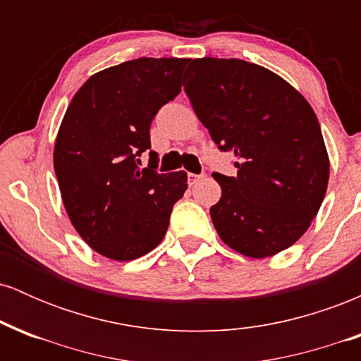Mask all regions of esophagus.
<instances>
[{
	"label": "esophagus",
	"mask_w": 361,
	"mask_h": 361,
	"mask_svg": "<svg viewBox=\"0 0 361 361\" xmlns=\"http://www.w3.org/2000/svg\"><path fill=\"white\" fill-rule=\"evenodd\" d=\"M204 176H205L204 173H202V175H193V173H188V183L190 185H195L198 180H202V178H204Z\"/></svg>",
	"instance_id": "34e87169"
}]
</instances>
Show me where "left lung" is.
<instances>
[{
	"instance_id": "left-lung-1",
	"label": "left lung",
	"mask_w": 361,
	"mask_h": 361,
	"mask_svg": "<svg viewBox=\"0 0 361 361\" xmlns=\"http://www.w3.org/2000/svg\"><path fill=\"white\" fill-rule=\"evenodd\" d=\"M183 86L195 114L238 175L214 173L210 217L224 243L251 258L287 250L316 217L329 159L314 110L295 88L241 59H193Z\"/></svg>"
}]
</instances>
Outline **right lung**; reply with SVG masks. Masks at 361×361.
Here are the masks:
<instances>
[{"instance_id": "1", "label": "right lung", "mask_w": 361, "mask_h": 361, "mask_svg": "<svg viewBox=\"0 0 361 361\" xmlns=\"http://www.w3.org/2000/svg\"><path fill=\"white\" fill-rule=\"evenodd\" d=\"M188 59H139L93 74L74 94L54 147V169L74 229L100 255L130 261L163 241L186 173H157L152 118L181 91ZM149 151L147 169L138 157Z\"/></svg>"}]
</instances>
